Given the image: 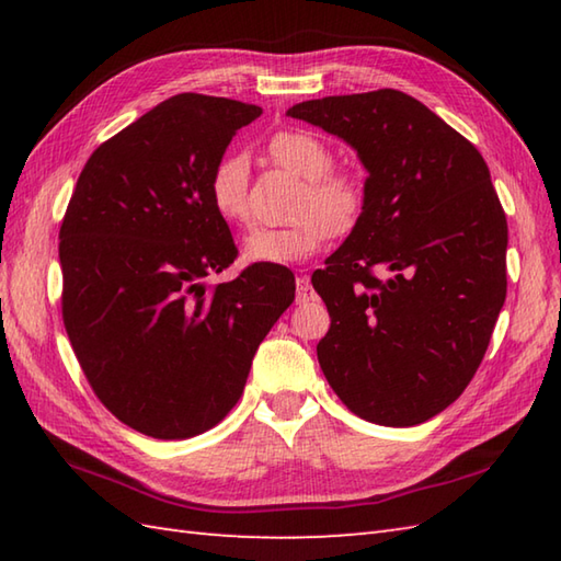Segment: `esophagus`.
<instances>
[{
  "label": "esophagus",
  "mask_w": 561,
  "mask_h": 561,
  "mask_svg": "<svg viewBox=\"0 0 561 561\" xmlns=\"http://www.w3.org/2000/svg\"><path fill=\"white\" fill-rule=\"evenodd\" d=\"M306 301H313V287H311V279H308V274H301V277L296 279V304H306Z\"/></svg>",
  "instance_id": "esophagus-1"
}]
</instances>
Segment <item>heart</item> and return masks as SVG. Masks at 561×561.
Listing matches in <instances>:
<instances>
[{
    "label": "heart",
    "mask_w": 561,
    "mask_h": 561,
    "mask_svg": "<svg viewBox=\"0 0 561 561\" xmlns=\"http://www.w3.org/2000/svg\"><path fill=\"white\" fill-rule=\"evenodd\" d=\"M270 159L304 178L296 197V221L289 226H257L248 231L241 255L253 265H296L323 250L330 236H347L359 224L366 187L352 171L332 169V149L306 129H282L267 145ZM209 199L224 221L248 219V159L226 151L209 175Z\"/></svg>",
    "instance_id": "b5f03b06"
}]
</instances>
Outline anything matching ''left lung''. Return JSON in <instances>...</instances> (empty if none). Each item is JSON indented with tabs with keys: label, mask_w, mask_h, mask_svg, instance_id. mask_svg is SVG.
Listing matches in <instances>:
<instances>
[{
	"label": "left lung",
	"mask_w": 561,
	"mask_h": 561,
	"mask_svg": "<svg viewBox=\"0 0 561 561\" xmlns=\"http://www.w3.org/2000/svg\"><path fill=\"white\" fill-rule=\"evenodd\" d=\"M289 115L342 137L368 171L359 224L311 279L330 313L320 368L366 422L432 420L468 388L506 299L508 226L490 169L396 89L304 101Z\"/></svg>",
	"instance_id": "obj_1"
}]
</instances>
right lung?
I'll return each mask as SVG.
<instances>
[{
	"label": "right lung",
	"instance_id": "obj_1",
	"mask_svg": "<svg viewBox=\"0 0 561 561\" xmlns=\"http://www.w3.org/2000/svg\"><path fill=\"white\" fill-rule=\"evenodd\" d=\"M262 108L178 93L91 153L59 226L62 320L83 376L123 424L151 438L217 426L294 301V274L238 257L209 175Z\"/></svg>",
	"mask_w": 561,
	"mask_h": 561
}]
</instances>
